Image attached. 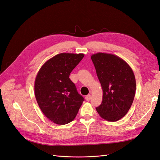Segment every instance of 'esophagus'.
<instances>
[{
    "label": "esophagus",
    "instance_id": "1",
    "mask_svg": "<svg viewBox=\"0 0 160 160\" xmlns=\"http://www.w3.org/2000/svg\"><path fill=\"white\" fill-rule=\"evenodd\" d=\"M91 95H86L85 96V99L87 100V101H89L90 99H91Z\"/></svg>",
    "mask_w": 160,
    "mask_h": 160
}]
</instances>
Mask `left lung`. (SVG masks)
<instances>
[{"label": "left lung", "mask_w": 160, "mask_h": 160, "mask_svg": "<svg viewBox=\"0 0 160 160\" xmlns=\"http://www.w3.org/2000/svg\"><path fill=\"white\" fill-rule=\"evenodd\" d=\"M97 75L102 88V103L96 108L108 122H116L127 114L136 90L133 70L122 58L105 52L92 55Z\"/></svg>", "instance_id": "1"}]
</instances>
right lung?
Masks as SVG:
<instances>
[{"mask_svg": "<svg viewBox=\"0 0 160 160\" xmlns=\"http://www.w3.org/2000/svg\"><path fill=\"white\" fill-rule=\"evenodd\" d=\"M83 57V53H60L46 61L36 76L37 103L43 114L56 124L71 122L84 101L69 79Z\"/></svg>", "mask_w": 160, "mask_h": 160, "instance_id": "obj_1", "label": "right lung"}]
</instances>
